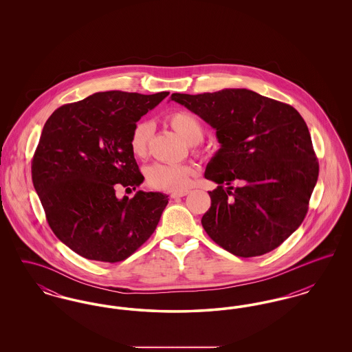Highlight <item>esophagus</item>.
I'll return each mask as SVG.
<instances>
[{
  "label": "esophagus",
  "mask_w": 352,
  "mask_h": 352,
  "mask_svg": "<svg viewBox=\"0 0 352 352\" xmlns=\"http://www.w3.org/2000/svg\"><path fill=\"white\" fill-rule=\"evenodd\" d=\"M187 194H188L187 190H184V191H175V192H171V194H170V198H173V199H175V198H182V197L187 195Z\"/></svg>",
  "instance_id": "1"
}]
</instances>
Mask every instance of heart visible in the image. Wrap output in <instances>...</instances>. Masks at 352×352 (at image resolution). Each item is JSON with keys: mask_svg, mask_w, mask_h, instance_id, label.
Returning <instances> with one entry per match:
<instances>
[{"mask_svg": "<svg viewBox=\"0 0 352 352\" xmlns=\"http://www.w3.org/2000/svg\"><path fill=\"white\" fill-rule=\"evenodd\" d=\"M171 128L181 134L188 144H197L203 138V126L201 121L194 115L177 111L168 118ZM151 134L149 121L141 120L134 124L129 135V146L135 157H145L148 153V144ZM194 168L188 165H168L154 164L146 170V181L153 188L162 191H184L190 184Z\"/></svg>", "mask_w": 352, "mask_h": 352, "instance_id": "b5f03b06", "label": "heart"}]
</instances>
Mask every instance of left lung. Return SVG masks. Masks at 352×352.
I'll list each match as a JSON object with an SVG mask.
<instances>
[{
    "label": "left lung",
    "mask_w": 352,
    "mask_h": 352,
    "mask_svg": "<svg viewBox=\"0 0 352 352\" xmlns=\"http://www.w3.org/2000/svg\"><path fill=\"white\" fill-rule=\"evenodd\" d=\"M171 100L210 124L220 144L204 173L218 184L208 191L204 231L239 257L281 245L301 226L318 179V161L301 115L245 88L173 94ZM234 182L241 186L234 188Z\"/></svg>",
    "instance_id": "8db88e82"
}]
</instances>
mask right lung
Returning <instances> with one entry per match:
<instances>
[{
    "label": "right lung",
    "mask_w": 352,
    "mask_h": 352,
    "mask_svg": "<svg viewBox=\"0 0 352 352\" xmlns=\"http://www.w3.org/2000/svg\"><path fill=\"white\" fill-rule=\"evenodd\" d=\"M168 95L98 92L62 105L46 121L32 162L34 188L52 232L75 253L118 263L157 228L166 194L140 190L118 199L116 188L142 184L129 135Z\"/></svg>",
    "instance_id": "obj_1"
}]
</instances>
